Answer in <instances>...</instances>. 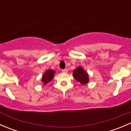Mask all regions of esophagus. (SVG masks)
<instances>
[{
    "mask_svg": "<svg viewBox=\"0 0 131 131\" xmlns=\"http://www.w3.org/2000/svg\"><path fill=\"white\" fill-rule=\"evenodd\" d=\"M62 72H63V73H67V72H68V70L67 69L62 70Z\"/></svg>",
    "mask_w": 131,
    "mask_h": 131,
    "instance_id": "1",
    "label": "esophagus"
}]
</instances>
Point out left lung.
Instances as JSON below:
<instances>
[{"mask_svg": "<svg viewBox=\"0 0 131 131\" xmlns=\"http://www.w3.org/2000/svg\"><path fill=\"white\" fill-rule=\"evenodd\" d=\"M73 77L82 84H85L88 82V74L82 67H78L73 72Z\"/></svg>", "mask_w": 131, "mask_h": 131, "instance_id": "8db88e82", "label": "left lung"}]
</instances>
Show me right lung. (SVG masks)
I'll list each match as a JSON object with an SVG mask.
<instances>
[{"instance_id": "1", "label": "right lung", "mask_w": 131, "mask_h": 131, "mask_svg": "<svg viewBox=\"0 0 131 131\" xmlns=\"http://www.w3.org/2000/svg\"><path fill=\"white\" fill-rule=\"evenodd\" d=\"M55 72L52 70H48L47 72L43 74V77H42V81L43 83V84H47V83L49 82L54 77V74Z\"/></svg>"}]
</instances>
